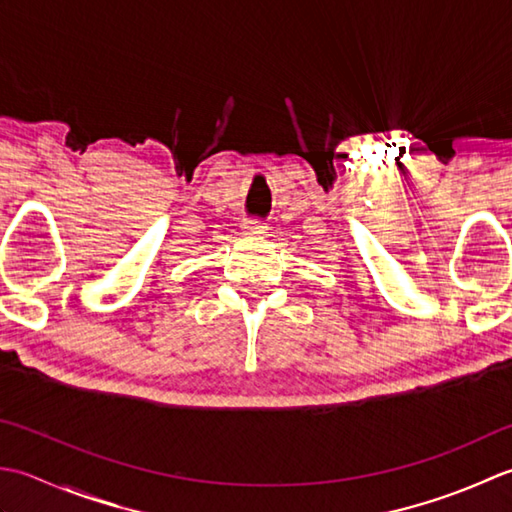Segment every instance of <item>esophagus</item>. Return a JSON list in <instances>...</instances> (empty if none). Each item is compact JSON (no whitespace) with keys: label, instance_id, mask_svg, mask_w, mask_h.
I'll use <instances>...</instances> for the list:
<instances>
[{"label":"esophagus","instance_id":"esophagus-1","mask_svg":"<svg viewBox=\"0 0 512 512\" xmlns=\"http://www.w3.org/2000/svg\"><path fill=\"white\" fill-rule=\"evenodd\" d=\"M267 223H263V221H258V218H252V221H247L245 223V232L249 234V236H263L265 232H267Z\"/></svg>","mask_w":512,"mask_h":512}]
</instances>
